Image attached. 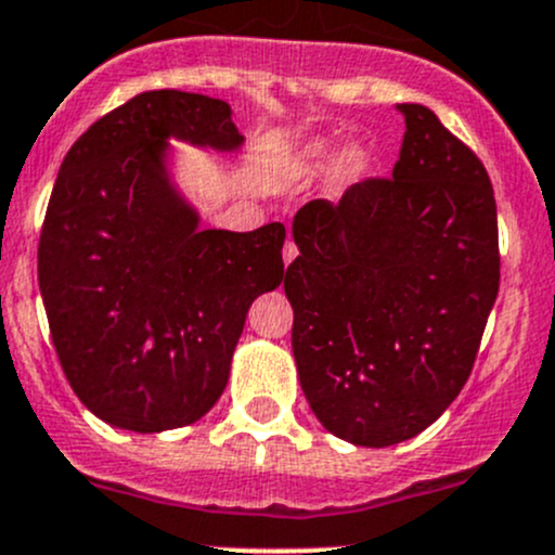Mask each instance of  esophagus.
<instances>
[{
	"mask_svg": "<svg viewBox=\"0 0 555 555\" xmlns=\"http://www.w3.org/2000/svg\"><path fill=\"white\" fill-rule=\"evenodd\" d=\"M282 257H284V266H289V262L298 257V246H295L293 242H287V244H284V249H282Z\"/></svg>",
	"mask_w": 555,
	"mask_h": 555,
	"instance_id": "obj_1",
	"label": "esophagus"
}]
</instances>
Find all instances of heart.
I'll return each mask as SVG.
<instances>
[{
  "label": "heart",
  "instance_id": "obj_1",
  "mask_svg": "<svg viewBox=\"0 0 555 555\" xmlns=\"http://www.w3.org/2000/svg\"><path fill=\"white\" fill-rule=\"evenodd\" d=\"M338 164H340V173H344L346 179H360L362 173L367 171L365 153H360V150H349V153H344L338 144L327 142V139H317V142L306 144L304 153H300L298 158V166L304 173H319L324 169H333V166Z\"/></svg>",
  "mask_w": 555,
  "mask_h": 555
}]
</instances>
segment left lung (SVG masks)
I'll return each instance as SVG.
<instances>
[{
	"label": "left lung",
	"mask_w": 555,
	"mask_h": 555,
	"mask_svg": "<svg viewBox=\"0 0 555 555\" xmlns=\"http://www.w3.org/2000/svg\"><path fill=\"white\" fill-rule=\"evenodd\" d=\"M391 179L293 220L284 276L293 354L327 433L386 449L438 422L467 384L500 293L494 188L478 155L422 104Z\"/></svg>",
	"instance_id": "1"
}]
</instances>
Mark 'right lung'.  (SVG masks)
<instances>
[{
	"mask_svg": "<svg viewBox=\"0 0 555 555\" xmlns=\"http://www.w3.org/2000/svg\"><path fill=\"white\" fill-rule=\"evenodd\" d=\"M231 104L147 91L66 153L39 236V293L82 405L128 433L188 427L225 391L251 300L284 282V225L201 228L171 144L236 153Z\"/></svg>",
	"mask_w": 555,
	"mask_h": 555,
	"instance_id": "1",
	"label": "right lung"
}]
</instances>
